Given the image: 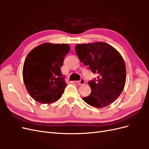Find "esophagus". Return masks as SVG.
I'll use <instances>...</instances> for the list:
<instances>
[{
	"label": "esophagus",
	"instance_id": "34e87169",
	"mask_svg": "<svg viewBox=\"0 0 149 149\" xmlns=\"http://www.w3.org/2000/svg\"><path fill=\"white\" fill-rule=\"evenodd\" d=\"M78 84L79 85H81V84H85V80L84 79V78H81V79L78 81H77Z\"/></svg>",
	"mask_w": 149,
	"mask_h": 149
}]
</instances>
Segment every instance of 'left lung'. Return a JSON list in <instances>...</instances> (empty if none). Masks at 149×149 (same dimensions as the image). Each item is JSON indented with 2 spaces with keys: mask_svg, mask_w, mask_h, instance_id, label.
Here are the masks:
<instances>
[{
  "mask_svg": "<svg viewBox=\"0 0 149 149\" xmlns=\"http://www.w3.org/2000/svg\"><path fill=\"white\" fill-rule=\"evenodd\" d=\"M75 51L81 62L89 66L97 79L89 81L90 95L82 99L97 108L113 102L123 92L126 80V70L123 56L110 45L104 42L78 44Z\"/></svg>",
  "mask_w": 149,
  "mask_h": 149,
  "instance_id": "left-lung-1",
  "label": "left lung"
}]
</instances>
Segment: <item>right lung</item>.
Wrapping results in <instances>:
<instances>
[{"mask_svg":"<svg viewBox=\"0 0 149 149\" xmlns=\"http://www.w3.org/2000/svg\"><path fill=\"white\" fill-rule=\"evenodd\" d=\"M68 44L45 43L26 56L23 79L26 90L34 100L49 104L58 101L66 88L60 67L70 51Z\"/></svg>","mask_w":149,"mask_h":149,"instance_id":"right-lung-1","label":"right lung"}]
</instances>
